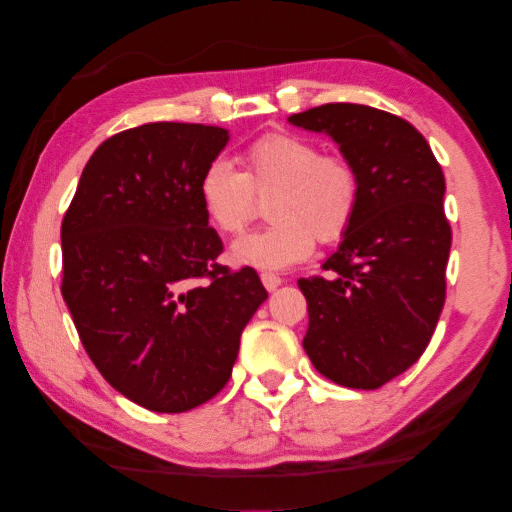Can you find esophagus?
<instances>
[{
    "mask_svg": "<svg viewBox=\"0 0 512 512\" xmlns=\"http://www.w3.org/2000/svg\"><path fill=\"white\" fill-rule=\"evenodd\" d=\"M261 281H263L267 292H274V290L279 288V285L283 283L281 276H276V274H272V272H263V274H261Z\"/></svg>",
    "mask_w": 512,
    "mask_h": 512,
    "instance_id": "obj_1",
    "label": "esophagus"
}]
</instances>
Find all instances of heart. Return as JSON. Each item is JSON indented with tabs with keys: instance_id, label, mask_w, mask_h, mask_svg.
<instances>
[{
	"instance_id": "1",
	"label": "heart",
	"mask_w": 512,
	"mask_h": 512,
	"mask_svg": "<svg viewBox=\"0 0 512 512\" xmlns=\"http://www.w3.org/2000/svg\"><path fill=\"white\" fill-rule=\"evenodd\" d=\"M245 170L215 157L197 179L204 218L220 233H240L256 213V195H270V227L247 233L231 247L236 263L285 270L321 245L351 231L362 197L357 166L342 152H321L317 141L292 132H267L242 150Z\"/></svg>"
}]
</instances>
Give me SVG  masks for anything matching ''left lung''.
<instances>
[{"label": "left lung", "mask_w": 512, "mask_h": 512, "mask_svg": "<svg viewBox=\"0 0 512 512\" xmlns=\"http://www.w3.org/2000/svg\"><path fill=\"white\" fill-rule=\"evenodd\" d=\"M288 121L326 132L362 179L353 227L324 263L333 276L299 281L303 348L324 378L380 389L418 362L441 317L452 247L443 170L414 125L369 105L328 103Z\"/></svg>", "instance_id": "obj_1"}]
</instances>
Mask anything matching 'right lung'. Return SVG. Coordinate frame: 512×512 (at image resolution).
<instances>
[{
    "label": "right lung",
    "mask_w": 512,
    "mask_h": 512,
    "mask_svg": "<svg viewBox=\"0 0 512 512\" xmlns=\"http://www.w3.org/2000/svg\"><path fill=\"white\" fill-rule=\"evenodd\" d=\"M215 125L159 121L105 139L62 220V299L89 360L159 414L218 396L240 335L267 299L251 267L218 263L222 240L197 200L227 146Z\"/></svg>",
    "instance_id": "obj_1"
}]
</instances>
